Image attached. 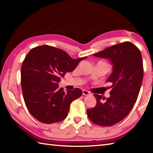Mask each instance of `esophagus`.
Here are the masks:
<instances>
[{
	"label": "esophagus",
	"mask_w": 153,
	"mask_h": 153,
	"mask_svg": "<svg viewBox=\"0 0 153 153\" xmlns=\"http://www.w3.org/2000/svg\"><path fill=\"white\" fill-rule=\"evenodd\" d=\"M82 93H83V95H85V96H87V95H91V93L88 91L87 90H83L82 91Z\"/></svg>",
	"instance_id": "obj_1"
}]
</instances>
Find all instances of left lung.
I'll return each mask as SVG.
<instances>
[{"label":"left lung","mask_w":153,"mask_h":153,"mask_svg":"<svg viewBox=\"0 0 153 153\" xmlns=\"http://www.w3.org/2000/svg\"><path fill=\"white\" fill-rule=\"evenodd\" d=\"M93 56L108 59L112 71L106 82L112 83L110 97L95 94L97 105L87 109L89 118L101 126H111L120 122L130 112L137 100L143 78L141 51L126 41L106 48Z\"/></svg>","instance_id":"1"}]
</instances>
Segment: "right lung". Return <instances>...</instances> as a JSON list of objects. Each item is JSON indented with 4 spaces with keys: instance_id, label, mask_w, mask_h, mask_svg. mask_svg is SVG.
Returning a JSON list of instances; mask_svg holds the SVG:
<instances>
[{
    "instance_id": "1",
    "label": "right lung",
    "mask_w": 153,
    "mask_h": 153,
    "mask_svg": "<svg viewBox=\"0 0 153 153\" xmlns=\"http://www.w3.org/2000/svg\"><path fill=\"white\" fill-rule=\"evenodd\" d=\"M86 58L73 59L63 50L48 45L29 52L21 68V85L25 105L35 119L53 123L66 118L71 102L82 96V91L76 88L64 92L58 88V83Z\"/></svg>"
}]
</instances>
